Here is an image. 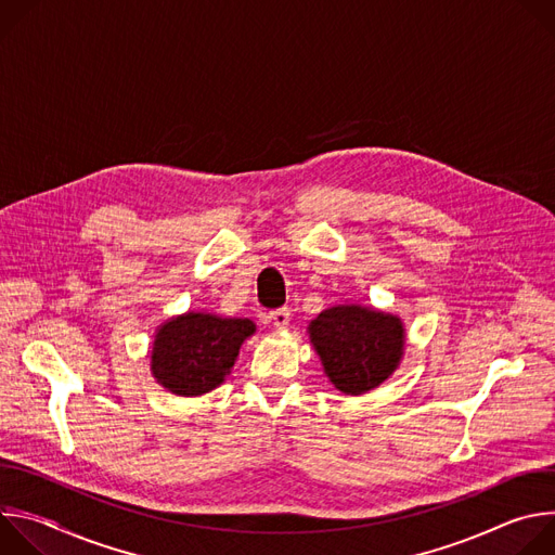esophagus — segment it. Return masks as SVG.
<instances>
[{
  "label": "esophagus",
  "instance_id": "1",
  "mask_svg": "<svg viewBox=\"0 0 555 555\" xmlns=\"http://www.w3.org/2000/svg\"><path fill=\"white\" fill-rule=\"evenodd\" d=\"M289 307H279V309H274L272 313H270V323L274 325V327H279V330H285L287 325H289Z\"/></svg>",
  "mask_w": 555,
  "mask_h": 555
}]
</instances>
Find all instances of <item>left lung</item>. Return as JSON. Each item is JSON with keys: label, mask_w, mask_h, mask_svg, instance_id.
<instances>
[{"label": "left lung", "mask_w": 555, "mask_h": 555, "mask_svg": "<svg viewBox=\"0 0 555 555\" xmlns=\"http://www.w3.org/2000/svg\"><path fill=\"white\" fill-rule=\"evenodd\" d=\"M309 338L327 377L347 395L379 386L404 351V327L398 315L358 305H338L319 313Z\"/></svg>", "instance_id": "1"}]
</instances>
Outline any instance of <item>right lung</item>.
<instances>
[{"mask_svg": "<svg viewBox=\"0 0 555 555\" xmlns=\"http://www.w3.org/2000/svg\"><path fill=\"white\" fill-rule=\"evenodd\" d=\"M255 334L248 319H219L212 313H184L155 334L151 351L153 377L182 398L217 388L230 373L242 343Z\"/></svg>", "mask_w": 555, "mask_h": 555, "instance_id": "right-lung-1", "label": "right lung"}]
</instances>
